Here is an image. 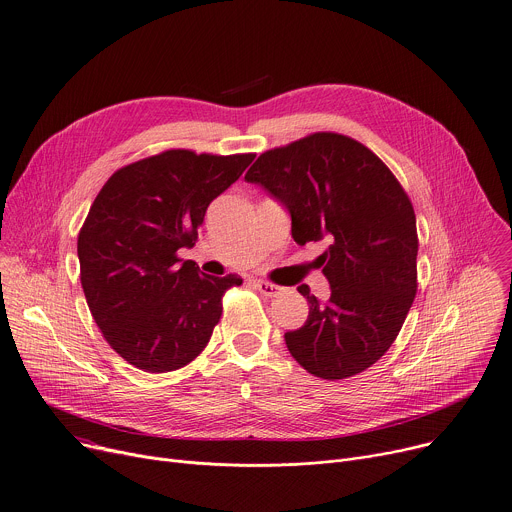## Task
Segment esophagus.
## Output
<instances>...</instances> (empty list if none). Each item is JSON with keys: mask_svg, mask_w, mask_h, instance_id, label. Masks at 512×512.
I'll return each mask as SVG.
<instances>
[{"mask_svg": "<svg viewBox=\"0 0 512 512\" xmlns=\"http://www.w3.org/2000/svg\"><path fill=\"white\" fill-rule=\"evenodd\" d=\"M253 287H255L259 293H263L265 297H277V295H281V291H283V287H279V285H275V283H269V281H263V279H253Z\"/></svg>", "mask_w": 512, "mask_h": 512, "instance_id": "1", "label": "esophagus"}]
</instances>
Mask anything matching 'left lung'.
Returning a JSON list of instances; mask_svg holds the SVG:
<instances>
[{
	"label": "left lung",
	"mask_w": 512,
	"mask_h": 512,
	"mask_svg": "<svg viewBox=\"0 0 512 512\" xmlns=\"http://www.w3.org/2000/svg\"><path fill=\"white\" fill-rule=\"evenodd\" d=\"M291 215L295 243L327 239L319 257L331 285L307 321L285 333L295 362L323 380L352 378L394 344L418 289L414 207L392 170L362 142L313 132L263 152L245 175Z\"/></svg>",
	"instance_id": "obj_1"
}]
</instances>
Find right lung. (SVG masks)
<instances>
[{"mask_svg":"<svg viewBox=\"0 0 512 512\" xmlns=\"http://www.w3.org/2000/svg\"><path fill=\"white\" fill-rule=\"evenodd\" d=\"M255 154L170 148L118 168L78 235L80 281L110 348L142 372L191 364L209 344L235 273L213 277L179 249L193 247L207 207Z\"/></svg>","mask_w":512,"mask_h":512,"instance_id":"right-lung-1","label":"right lung"}]
</instances>
